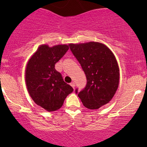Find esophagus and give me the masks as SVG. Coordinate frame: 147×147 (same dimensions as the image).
<instances>
[{
    "instance_id": "1",
    "label": "esophagus",
    "mask_w": 147,
    "mask_h": 147,
    "mask_svg": "<svg viewBox=\"0 0 147 147\" xmlns=\"http://www.w3.org/2000/svg\"><path fill=\"white\" fill-rule=\"evenodd\" d=\"M70 84V85L72 86V88H73V89L75 88V82H71L70 84Z\"/></svg>"
}]
</instances>
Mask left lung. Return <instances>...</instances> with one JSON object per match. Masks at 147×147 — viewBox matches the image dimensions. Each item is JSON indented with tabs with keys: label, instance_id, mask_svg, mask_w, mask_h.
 Listing matches in <instances>:
<instances>
[{
	"label": "left lung",
	"instance_id": "obj_1",
	"mask_svg": "<svg viewBox=\"0 0 147 147\" xmlns=\"http://www.w3.org/2000/svg\"><path fill=\"white\" fill-rule=\"evenodd\" d=\"M69 45L87 78L85 88L78 93L83 105L97 109L109 103L119 82V65L112 50L102 42L92 41Z\"/></svg>",
	"mask_w": 147,
	"mask_h": 147
}]
</instances>
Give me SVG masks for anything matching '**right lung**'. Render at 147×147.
<instances>
[{"label": "right lung", "mask_w": 147, "mask_h": 147, "mask_svg": "<svg viewBox=\"0 0 147 147\" xmlns=\"http://www.w3.org/2000/svg\"><path fill=\"white\" fill-rule=\"evenodd\" d=\"M68 49L66 44L53 47L41 45L26 65L25 80L28 93L36 105L47 112L62 107L67 96L73 91L55 68Z\"/></svg>", "instance_id": "right-lung-1"}]
</instances>
